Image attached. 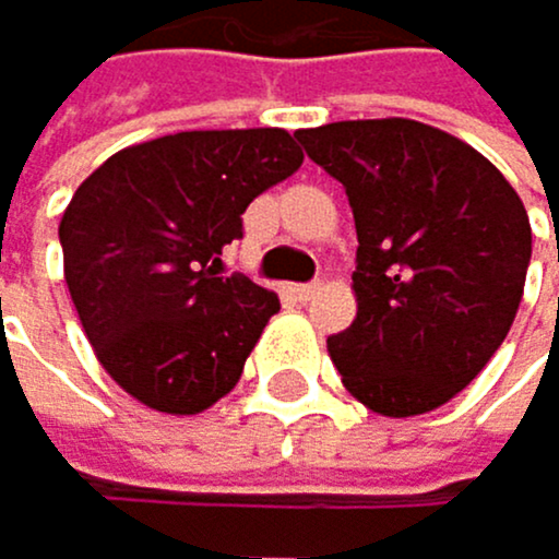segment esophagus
Instances as JSON below:
<instances>
[{"label":"esophagus","mask_w":559,"mask_h":559,"mask_svg":"<svg viewBox=\"0 0 559 559\" xmlns=\"http://www.w3.org/2000/svg\"><path fill=\"white\" fill-rule=\"evenodd\" d=\"M288 292H292V295H295V299H299V302H306V299H312V295L320 292V282H309V285H292Z\"/></svg>","instance_id":"obj_1"}]
</instances>
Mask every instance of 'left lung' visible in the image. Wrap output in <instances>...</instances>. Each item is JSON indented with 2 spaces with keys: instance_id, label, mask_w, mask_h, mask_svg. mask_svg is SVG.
I'll use <instances>...</instances> for the list:
<instances>
[{
  "instance_id": "1",
  "label": "left lung",
  "mask_w": 559,
  "mask_h": 559,
  "mask_svg": "<svg viewBox=\"0 0 559 559\" xmlns=\"http://www.w3.org/2000/svg\"><path fill=\"white\" fill-rule=\"evenodd\" d=\"M355 212L358 317L326 337L368 411L414 417L480 376L515 320L533 229L501 169L407 117L295 131Z\"/></svg>"
}]
</instances>
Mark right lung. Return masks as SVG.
<instances>
[{"label":"right lung","instance_id":"right-lung-1","mask_svg":"<svg viewBox=\"0 0 559 559\" xmlns=\"http://www.w3.org/2000/svg\"><path fill=\"white\" fill-rule=\"evenodd\" d=\"M302 166L285 128L177 131L114 152L58 225L66 285L110 379L145 407L201 414L242 376L282 302L222 274L242 212Z\"/></svg>","mask_w":559,"mask_h":559}]
</instances>
